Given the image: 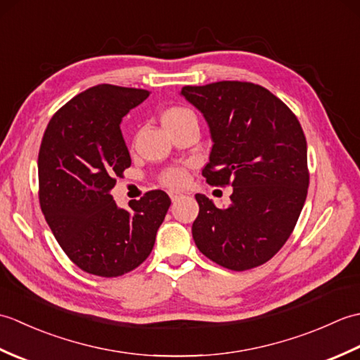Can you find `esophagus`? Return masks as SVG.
Wrapping results in <instances>:
<instances>
[{
  "mask_svg": "<svg viewBox=\"0 0 360 360\" xmlns=\"http://www.w3.org/2000/svg\"><path fill=\"white\" fill-rule=\"evenodd\" d=\"M182 196H184V195H182V193H178V192H172V193H170V198H172V201H173V202L179 201Z\"/></svg>",
  "mask_w": 360,
  "mask_h": 360,
  "instance_id": "34e87169",
  "label": "esophagus"
}]
</instances>
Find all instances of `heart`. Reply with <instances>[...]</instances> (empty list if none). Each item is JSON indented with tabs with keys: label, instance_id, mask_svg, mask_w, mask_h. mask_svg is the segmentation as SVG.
<instances>
[{
	"label": "heart",
	"instance_id": "heart-1",
	"mask_svg": "<svg viewBox=\"0 0 360 360\" xmlns=\"http://www.w3.org/2000/svg\"><path fill=\"white\" fill-rule=\"evenodd\" d=\"M162 124L167 128V131H174L176 128H179L186 124H190V122H196V116L192 110L184 108V106H170L167 108L162 116ZM160 181L162 184H165L167 187H181L184 186V182L187 181V173L184 167H170L160 176Z\"/></svg>",
	"mask_w": 360,
	"mask_h": 360
}]
</instances>
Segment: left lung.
Listing matches in <instances>:
<instances>
[{
	"mask_svg": "<svg viewBox=\"0 0 360 360\" xmlns=\"http://www.w3.org/2000/svg\"><path fill=\"white\" fill-rule=\"evenodd\" d=\"M187 101L207 120L212 151L202 176L232 186L231 204L218 209L196 195L192 226L200 252L231 271L262 266L292 233L308 195L307 137L295 114L271 91L223 80L184 86Z\"/></svg>",
	"mask_w": 360,
	"mask_h": 360,
	"instance_id": "left-lung-1",
	"label": "left lung"
}]
</instances>
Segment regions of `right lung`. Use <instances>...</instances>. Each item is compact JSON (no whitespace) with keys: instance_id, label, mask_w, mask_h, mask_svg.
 Returning <instances> with one entry per match:
<instances>
[{"instance_id":"obj_1","label":"right lung","mask_w":360,"mask_h":360,"mask_svg":"<svg viewBox=\"0 0 360 360\" xmlns=\"http://www.w3.org/2000/svg\"><path fill=\"white\" fill-rule=\"evenodd\" d=\"M148 96L147 89L93 86L53 114L43 134L38 196L46 223L71 262L98 277L142 264L172 204L162 190H151L125 210L110 195L131 165L120 120Z\"/></svg>"}]
</instances>
